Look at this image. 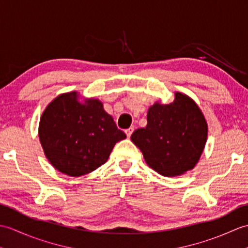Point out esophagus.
I'll return each instance as SVG.
<instances>
[{
  "label": "esophagus",
  "instance_id": "obj_1",
  "mask_svg": "<svg viewBox=\"0 0 248 248\" xmlns=\"http://www.w3.org/2000/svg\"><path fill=\"white\" fill-rule=\"evenodd\" d=\"M133 131H134V128H129V129H127L124 131L125 132V134H127V136L128 138H130L131 135H132V133H133Z\"/></svg>",
  "mask_w": 248,
  "mask_h": 248
}]
</instances>
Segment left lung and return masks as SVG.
Listing matches in <instances>:
<instances>
[{
    "instance_id": "left-lung-1",
    "label": "left lung",
    "mask_w": 248,
    "mask_h": 248,
    "mask_svg": "<svg viewBox=\"0 0 248 248\" xmlns=\"http://www.w3.org/2000/svg\"><path fill=\"white\" fill-rule=\"evenodd\" d=\"M208 139V124L197 103L176 92L170 104L155 102L148 108L146 128L135 130L131 140L147 164L164 177L193 170Z\"/></svg>"
}]
</instances>
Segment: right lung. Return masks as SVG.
Segmentation results:
<instances>
[{
    "mask_svg": "<svg viewBox=\"0 0 248 248\" xmlns=\"http://www.w3.org/2000/svg\"><path fill=\"white\" fill-rule=\"evenodd\" d=\"M38 135L45 155L55 170L80 177L108 161L115 144L127 135L116 127L99 99L62 93L46 105Z\"/></svg>",
    "mask_w": 248,
    "mask_h": 248,
    "instance_id": "right-lung-1",
    "label": "right lung"
}]
</instances>
